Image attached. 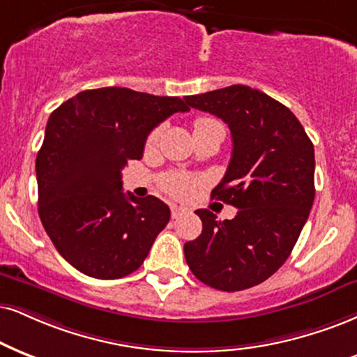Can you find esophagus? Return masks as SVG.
<instances>
[{"label": "esophagus", "mask_w": 357, "mask_h": 357, "mask_svg": "<svg viewBox=\"0 0 357 357\" xmlns=\"http://www.w3.org/2000/svg\"><path fill=\"white\" fill-rule=\"evenodd\" d=\"M185 213H187V210L182 208V206H177V205H172L170 206L172 218H180V217H183V215H185Z\"/></svg>", "instance_id": "1"}]
</instances>
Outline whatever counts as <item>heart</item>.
Wrapping results in <instances>:
<instances>
[{
    "label": "heart",
    "mask_w": 357,
    "mask_h": 357,
    "mask_svg": "<svg viewBox=\"0 0 357 357\" xmlns=\"http://www.w3.org/2000/svg\"><path fill=\"white\" fill-rule=\"evenodd\" d=\"M215 119L212 117H199L195 119V122H193V132L202 129V127H206L210 124H215ZM158 129L152 130L151 135L147 137V147H152V145H155L157 139H158ZM197 180L190 177V175H185V174H177V172H174V174H167L162 177V188L167 193H170L172 197H177V199H183V197H187L188 193L192 192V188L195 187Z\"/></svg>",
    "instance_id": "1"
}]
</instances>
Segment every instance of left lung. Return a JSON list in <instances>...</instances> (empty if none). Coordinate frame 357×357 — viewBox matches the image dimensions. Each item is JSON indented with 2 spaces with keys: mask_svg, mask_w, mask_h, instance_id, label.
Wrapping results in <instances>:
<instances>
[{
  "mask_svg": "<svg viewBox=\"0 0 357 357\" xmlns=\"http://www.w3.org/2000/svg\"><path fill=\"white\" fill-rule=\"evenodd\" d=\"M185 102L222 119L233 151L212 197L238 208L233 220L197 210L202 235L183 245L202 283L241 291L270 278L296 245L314 200V147L286 105L248 86L187 96Z\"/></svg>",
  "mask_w": 357,
  "mask_h": 357,
  "instance_id": "left-lung-1",
  "label": "left lung"
}]
</instances>
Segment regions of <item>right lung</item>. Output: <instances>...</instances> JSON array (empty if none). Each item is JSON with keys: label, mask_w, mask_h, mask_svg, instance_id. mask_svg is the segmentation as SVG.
<instances>
[{"label": "right lung", "mask_w": 357, "mask_h": 357, "mask_svg": "<svg viewBox=\"0 0 357 357\" xmlns=\"http://www.w3.org/2000/svg\"><path fill=\"white\" fill-rule=\"evenodd\" d=\"M180 98L126 87L82 91L50 116L36 157L38 212L69 265L98 280L130 275L170 220L157 197L122 192V169L142 158L149 134Z\"/></svg>", "instance_id": "right-lung-1"}]
</instances>
